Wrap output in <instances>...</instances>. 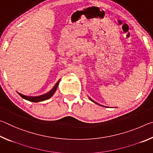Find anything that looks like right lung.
I'll return each instance as SVG.
<instances>
[{
	"mask_svg": "<svg viewBox=\"0 0 153 153\" xmlns=\"http://www.w3.org/2000/svg\"><path fill=\"white\" fill-rule=\"evenodd\" d=\"M59 82L56 83V84L55 85V86L53 88V89H51V91H49L48 92H47L45 94L40 95V96H39V97H27V96L22 94H20V93H19V95L23 98H24V99L27 100H29V101H31V102H38L43 101V100H47V99H48V98H50L51 97H53V95L55 94V92H56V90L57 89V87L59 86Z\"/></svg>",
	"mask_w": 153,
	"mask_h": 153,
	"instance_id": "1",
	"label": "right lung"
}]
</instances>
